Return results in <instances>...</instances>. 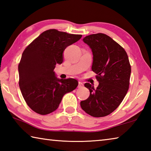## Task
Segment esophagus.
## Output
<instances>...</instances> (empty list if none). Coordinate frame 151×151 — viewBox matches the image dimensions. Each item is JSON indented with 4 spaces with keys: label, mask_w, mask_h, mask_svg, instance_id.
Segmentation results:
<instances>
[{
    "label": "esophagus",
    "mask_w": 151,
    "mask_h": 151,
    "mask_svg": "<svg viewBox=\"0 0 151 151\" xmlns=\"http://www.w3.org/2000/svg\"><path fill=\"white\" fill-rule=\"evenodd\" d=\"M83 86L84 85L83 83H81V82H78V88H83Z\"/></svg>",
    "instance_id": "esophagus-1"
}]
</instances>
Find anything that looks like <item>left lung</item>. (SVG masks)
I'll list each match as a JSON object with an SVG mask.
<instances>
[{"label":"left lung","mask_w":151,"mask_h":151,"mask_svg":"<svg viewBox=\"0 0 151 151\" xmlns=\"http://www.w3.org/2000/svg\"><path fill=\"white\" fill-rule=\"evenodd\" d=\"M83 40L93 52L92 70L97 75L99 84L96 89L90 83L85 84L90 96L81 102V106L92 116H105L120 105L129 90L131 73L129 57L121 46L103 33L86 36Z\"/></svg>","instance_id":"left-lung-1"}]
</instances>
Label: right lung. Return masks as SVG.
<instances>
[{"instance_id": "obj_1", "label": "right lung", "mask_w": 151, "mask_h": 151, "mask_svg": "<svg viewBox=\"0 0 151 151\" xmlns=\"http://www.w3.org/2000/svg\"><path fill=\"white\" fill-rule=\"evenodd\" d=\"M82 35L55 29L43 32L25 48L19 65V86L30 109L38 114H48L58 109L63 96L77 87L75 78L56 76L57 64L63 62V52Z\"/></svg>"}]
</instances>
